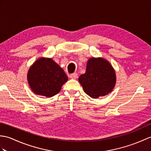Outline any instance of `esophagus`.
I'll use <instances>...</instances> for the list:
<instances>
[{"instance_id":"1","label":"esophagus","mask_w":151,"mask_h":151,"mask_svg":"<svg viewBox=\"0 0 151 151\" xmlns=\"http://www.w3.org/2000/svg\"><path fill=\"white\" fill-rule=\"evenodd\" d=\"M69 77L71 79H76L77 78H78V74H77V73H73V74L70 75Z\"/></svg>"}]
</instances>
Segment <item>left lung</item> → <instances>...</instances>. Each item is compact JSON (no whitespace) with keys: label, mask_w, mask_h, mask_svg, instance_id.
<instances>
[{"label":"left lung","mask_w":151,"mask_h":151,"mask_svg":"<svg viewBox=\"0 0 151 151\" xmlns=\"http://www.w3.org/2000/svg\"><path fill=\"white\" fill-rule=\"evenodd\" d=\"M116 80L113 68L107 60L102 58L89 59L86 73L78 78L84 92L93 99L111 93L115 86Z\"/></svg>","instance_id":"obj_1"}]
</instances>
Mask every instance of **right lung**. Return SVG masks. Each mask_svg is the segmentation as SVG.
<instances>
[{"label":"right lung","mask_w":151,"mask_h":151,"mask_svg":"<svg viewBox=\"0 0 151 151\" xmlns=\"http://www.w3.org/2000/svg\"><path fill=\"white\" fill-rule=\"evenodd\" d=\"M27 81L32 91L47 98L58 94L68 77L64 70L50 58H40L31 66Z\"/></svg>","instance_id":"1"}]
</instances>
